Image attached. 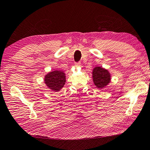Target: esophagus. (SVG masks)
<instances>
[{
	"mask_svg": "<svg viewBox=\"0 0 150 150\" xmlns=\"http://www.w3.org/2000/svg\"><path fill=\"white\" fill-rule=\"evenodd\" d=\"M75 64L76 67H81V62H75Z\"/></svg>",
	"mask_w": 150,
	"mask_h": 150,
	"instance_id": "34e87169",
	"label": "esophagus"
}]
</instances>
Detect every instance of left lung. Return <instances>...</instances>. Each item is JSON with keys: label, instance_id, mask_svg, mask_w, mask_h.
<instances>
[{"label": "left lung", "instance_id": "left-lung-1", "mask_svg": "<svg viewBox=\"0 0 150 150\" xmlns=\"http://www.w3.org/2000/svg\"><path fill=\"white\" fill-rule=\"evenodd\" d=\"M93 81L97 88H103L110 81V75L107 69L101 67H96L93 69Z\"/></svg>", "mask_w": 150, "mask_h": 150}]
</instances>
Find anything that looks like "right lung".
Here are the masks:
<instances>
[{"label": "right lung", "mask_w": 150, "mask_h": 150, "mask_svg": "<svg viewBox=\"0 0 150 150\" xmlns=\"http://www.w3.org/2000/svg\"><path fill=\"white\" fill-rule=\"evenodd\" d=\"M65 73L61 71H54L49 73L45 77V83L50 89L55 92L59 91L65 84Z\"/></svg>", "instance_id": "obj_1"}]
</instances>
